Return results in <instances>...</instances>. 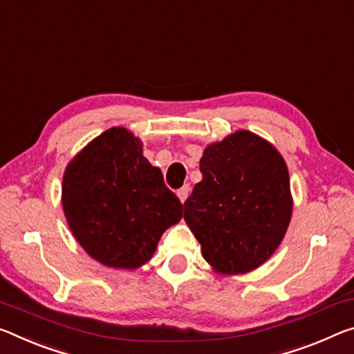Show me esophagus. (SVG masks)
<instances>
[{"label":"esophagus","instance_id":"obj_1","mask_svg":"<svg viewBox=\"0 0 354 354\" xmlns=\"http://www.w3.org/2000/svg\"><path fill=\"white\" fill-rule=\"evenodd\" d=\"M189 192H190V186H189V184H184V186L178 190L176 195L179 197V200H181V203H184V201H186Z\"/></svg>","mask_w":354,"mask_h":354}]
</instances>
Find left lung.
Wrapping results in <instances>:
<instances>
[{"mask_svg": "<svg viewBox=\"0 0 354 354\" xmlns=\"http://www.w3.org/2000/svg\"><path fill=\"white\" fill-rule=\"evenodd\" d=\"M200 171L184 221L203 258L222 274L254 271L282 243L293 211L283 157L266 140L238 131L205 149Z\"/></svg>", "mask_w": 354, "mask_h": 354, "instance_id": "8db88e82", "label": "left lung"}]
</instances>
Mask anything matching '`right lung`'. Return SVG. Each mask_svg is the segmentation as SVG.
<instances>
[{"label": "right lung", "instance_id": "1", "mask_svg": "<svg viewBox=\"0 0 354 354\" xmlns=\"http://www.w3.org/2000/svg\"><path fill=\"white\" fill-rule=\"evenodd\" d=\"M61 198L82 248L115 269L145 265L165 230L183 217L181 201L124 127L100 133L69 162Z\"/></svg>", "mask_w": 354, "mask_h": 354}]
</instances>
